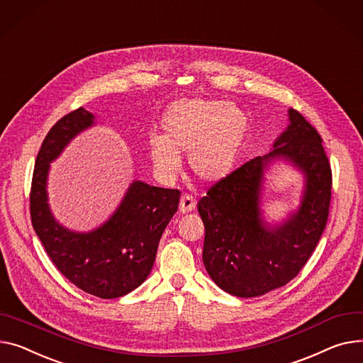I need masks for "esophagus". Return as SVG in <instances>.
<instances>
[{"label": "esophagus", "mask_w": 363, "mask_h": 363, "mask_svg": "<svg viewBox=\"0 0 363 363\" xmlns=\"http://www.w3.org/2000/svg\"><path fill=\"white\" fill-rule=\"evenodd\" d=\"M196 206H197V201H196L194 197H192V196H184L181 199V201H179V211L182 214L189 213L192 210H196Z\"/></svg>", "instance_id": "obj_1"}]
</instances>
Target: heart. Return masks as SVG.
<instances>
[{"label": "heart", "instance_id": "obj_1", "mask_svg": "<svg viewBox=\"0 0 363 363\" xmlns=\"http://www.w3.org/2000/svg\"><path fill=\"white\" fill-rule=\"evenodd\" d=\"M162 135L147 140L149 157L162 177H174L186 153L191 172L207 184L226 179L242 153L248 118L236 105L223 101L182 99L160 119Z\"/></svg>", "mask_w": 363, "mask_h": 363}]
</instances>
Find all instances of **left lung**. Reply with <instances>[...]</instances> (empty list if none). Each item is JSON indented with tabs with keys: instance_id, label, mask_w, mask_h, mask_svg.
<instances>
[{
	"instance_id": "1",
	"label": "left lung",
	"mask_w": 363,
	"mask_h": 363,
	"mask_svg": "<svg viewBox=\"0 0 363 363\" xmlns=\"http://www.w3.org/2000/svg\"><path fill=\"white\" fill-rule=\"evenodd\" d=\"M267 155L258 156L217 182L199 201L206 228L203 262L211 280L238 298L265 295L291 281L306 264L324 232L331 199V169L317 130L295 109ZM276 161L304 178L301 201L280 223L260 208L264 174Z\"/></svg>"
}]
</instances>
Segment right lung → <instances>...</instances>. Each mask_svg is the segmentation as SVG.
<instances>
[{
	"instance_id": "obj_1",
	"label": "right lung",
	"mask_w": 363,
	"mask_h": 363,
	"mask_svg": "<svg viewBox=\"0 0 363 363\" xmlns=\"http://www.w3.org/2000/svg\"><path fill=\"white\" fill-rule=\"evenodd\" d=\"M84 108L51 128L38 153L30 191L32 225L57 269L82 291L102 299L124 296L152 272L157 245L179 204V191L133 181L108 219L89 232L62 226L51 211L48 177L51 163L83 131L96 125Z\"/></svg>"
}]
</instances>
